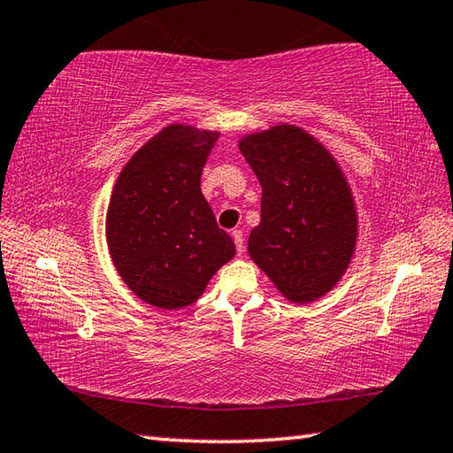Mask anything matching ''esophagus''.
<instances>
[{
  "label": "esophagus",
  "instance_id": "esophagus-1",
  "mask_svg": "<svg viewBox=\"0 0 453 453\" xmlns=\"http://www.w3.org/2000/svg\"><path fill=\"white\" fill-rule=\"evenodd\" d=\"M232 237H234V242H235L237 254L243 256V251H245V240H243V232H242V229H234Z\"/></svg>",
  "mask_w": 453,
  "mask_h": 453
}]
</instances>
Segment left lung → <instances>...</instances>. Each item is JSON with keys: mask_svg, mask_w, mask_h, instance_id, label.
I'll use <instances>...</instances> for the list:
<instances>
[{"mask_svg": "<svg viewBox=\"0 0 453 453\" xmlns=\"http://www.w3.org/2000/svg\"><path fill=\"white\" fill-rule=\"evenodd\" d=\"M262 186V221L248 250L289 302L327 294L354 254L357 218L346 178L319 142L275 126L240 142Z\"/></svg>", "mask_w": 453, "mask_h": 453, "instance_id": "8db88e82", "label": "left lung"}]
</instances>
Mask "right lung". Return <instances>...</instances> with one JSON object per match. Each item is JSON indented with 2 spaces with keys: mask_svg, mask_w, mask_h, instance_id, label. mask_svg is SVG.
Here are the masks:
<instances>
[{
  "mask_svg": "<svg viewBox=\"0 0 453 453\" xmlns=\"http://www.w3.org/2000/svg\"><path fill=\"white\" fill-rule=\"evenodd\" d=\"M218 132L175 124L134 153L107 208V245L127 288L156 308L194 303L235 256L202 194Z\"/></svg>",
  "mask_w": 453,
  "mask_h": 453,
  "instance_id": "right-lung-1",
  "label": "right lung"
}]
</instances>
